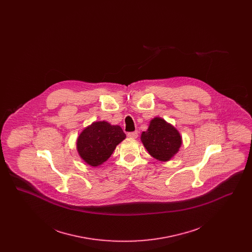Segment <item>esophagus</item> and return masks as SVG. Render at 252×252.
Wrapping results in <instances>:
<instances>
[{
    "instance_id": "34e87169",
    "label": "esophagus",
    "mask_w": 252,
    "mask_h": 252,
    "mask_svg": "<svg viewBox=\"0 0 252 252\" xmlns=\"http://www.w3.org/2000/svg\"><path fill=\"white\" fill-rule=\"evenodd\" d=\"M127 136L132 139H136L138 137V131L128 132Z\"/></svg>"
}]
</instances>
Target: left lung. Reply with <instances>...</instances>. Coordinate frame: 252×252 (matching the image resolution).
Instances as JSON below:
<instances>
[{
    "instance_id": "left-lung-1",
    "label": "left lung",
    "mask_w": 252,
    "mask_h": 252,
    "mask_svg": "<svg viewBox=\"0 0 252 252\" xmlns=\"http://www.w3.org/2000/svg\"><path fill=\"white\" fill-rule=\"evenodd\" d=\"M142 142L149 154L157 159L167 161L181 145L179 131L161 118H154L146 131L142 133Z\"/></svg>"
}]
</instances>
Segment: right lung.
I'll return each instance as SVG.
<instances>
[{
    "instance_id": "1",
    "label": "right lung",
    "mask_w": 252,
    "mask_h": 252,
    "mask_svg": "<svg viewBox=\"0 0 252 252\" xmlns=\"http://www.w3.org/2000/svg\"><path fill=\"white\" fill-rule=\"evenodd\" d=\"M126 137L119 126H111L105 121L94 122L79 135L77 150L88 164L98 166L111 156Z\"/></svg>"
}]
</instances>
